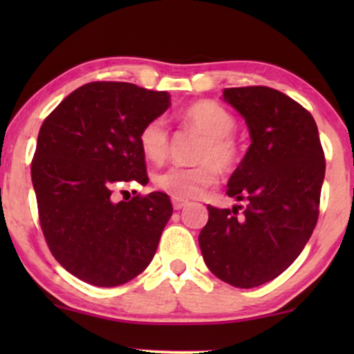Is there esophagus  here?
<instances>
[{
	"label": "esophagus",
	"instance_id": "1",
	"mask_svg": "<svg viewBox=\"0 0 354 354\" xmlns=\"http://www.w3.org/2000/svg\"><path fill=\"white\" fill-rule=\"evenodd\" d=\"M187 200H182V198H172V206H174V209L176 211H178V209H182L183 206H187Z\"/></svg>",
	"mask_w": 354,
	"mask_h": 354
}]
</instances>
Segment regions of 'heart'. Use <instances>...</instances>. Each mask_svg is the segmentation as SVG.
I'll return each mask as SVG.
<instances>
[{
  "instance_id": "heart-1",
  "label": "heart",
  "mask_w": 354,
  "mask_h": 354,
  "mask_svg": "<svg viewBox=\"0 0 354 354\" xmlns=\"http://www.w3.org/2000/svg\"><path fill=\"white\" fill-rule=\"evenodd\" d=\"M182 122L203 135L195 166H169L154 174L153 182L174 198H196L219 182L221 169L232 171L240 159L234 138L236 120L224 106L214 101H196L180 114ZM138 147L149 161L159 162L167 156L169 130L164 118H154L138 133Z\"/></svg>"
}]
</instances>
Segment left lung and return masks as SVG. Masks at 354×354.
<instances>
[{
	"label": "left lung",
	"instance_id": "left-lung-1",
	"mask_svg": "<svg viewBox=\"0 0 354 354\" xmlns=\"http://www.w3.org/2000/svg\"><path fill=\"white\" fill-rule=\"evenodd\" d=\"M224 100L243 115L251 135L227 183V195L246 206L207 205L209 219L198 241L216 277L253 288L279 277L308 243L317 224L326 158L311 113L282 91L239 86L225 88Z\"/></svg>",
	"mask_w": 354,
	"mask_h": 354
}]
</instances>
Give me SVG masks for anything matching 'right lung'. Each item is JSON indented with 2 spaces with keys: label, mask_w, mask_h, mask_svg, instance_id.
<instances>
[{
  "label": "right lung",
  "mask_w": 354,
  "mask_h": 354,
  "mask_svg": "<svg viewBox=\"0 0 354 354\" xmlns=\"http://www.w3.org/2000/svg\"><path fill=\"white\" fill-rule=\"evenodd\" d=\"M166 91L90 82L43 120L32 159L38 219L66 270L96 287L142 274L172 216L166 193L114 201L127 182L148 183L138 133L169 108Z\"/></svg>",
  "instance_id": "right-lung-1"
}]
</instances>
